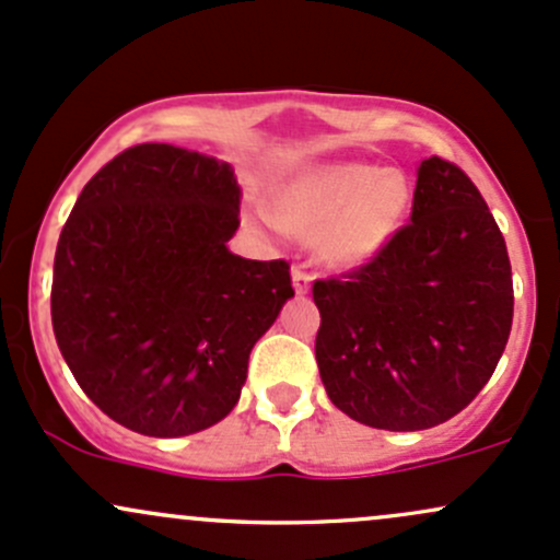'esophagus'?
Listing matches in <instances>:
<instances>
[{
    "instance_id": "34e87169",
    "label": "esophagus",
    "mask_w": 560,
    "mask_h": 560,
    "mask_svg": "<svg viewBox=\"0 0 560 560\" xmlns=\"http://www.w3.org/2000/svg\"><path fill=\"white\" fill-rule=\"evenodd\" d=\"M291 278H293V288H296L299 296H302V293L310 291V285H312V275L306 272L304 267H293Z\"/></svg>"
}]
</instances>
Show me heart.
Returning <instances> with one entry per match:
<instances>
[{
  "instance_id": "heart-1",
  "label": "heart",
  "mask_w": 560,
  "mask_h": 560,
  "mask_svg": "<svg viewBox=\"0 0 560 560\" xmlns=\"http://www.w3.org/2000/svg\"><path fill=\"white\" fill-rule=\"evenodd\" d=\"M413 189L406 173L365 162L306 171L280 186L269 213L282 230L315 237L317 256L334 267H358L382 254L406 224Z\"/></svg>"
}]
</instances>
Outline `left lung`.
I'll return each mask as SVG.
<instances>
[{
    "mask_svg": "<svg viewBox=\"0 0 560 560\" xmlns=\"http://www.w3.org/2000/svg\"><path fill=\"white\" fill-rule=\"evenodd\" d=\"M315 358L330 402L376 430L448 422L494 374L513 326V272L462 167L422 160L411 221L369 264L315 280Z\"/></svg>",
    "mask_w": 560,
    "mask_h": 560,
    "instance_id": "1",
    "label": "left lung"
}]
</instances>
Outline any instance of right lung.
<instances>
[{"instance_id":"add662e5","label":"right lung","mask_w":560,"mask_h":560,"mask_svg":"<svg viewBox=\"0 0 560 560\" xmlns=\"http://www.w3.org/2000/svg\"><path fill=\"white\" fill-rule=\"evenodd\" d=\"M237 226L232 167L171 143L125 149L77 197L56 248L52 330L117 424L182 438L237 406L250 350L293 296L288 261L226 248Z\"/></svg>"}]
</instances>
